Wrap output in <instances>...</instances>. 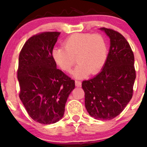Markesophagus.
<instances>
[{
	"instance_id": "34e87169",
	"label": "esophagus",
	"mask_w": 147,
	"mask_h": 147,
	"mask_svg": "<svg viewBox=\"0 0 147 147\" xmlns=\"http://www.w3.org/2000/svg\"><path fill=\"white\" fill-rule=\"evenodd\" d=\"M75 85H76V87H81V85H82V82H80V81H75Z\"/></svg>"
}]
</instances>
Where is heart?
Returning <instances> with one entry per match:
<instances>
[{
    "label": "heart",
    "instance_id": "b5f03b06",
    "mask_svg": "<svg viewBox=\"0 0 147 147\" xmlns=\"http://www.w3.org/2000/svg\"><path fill=\"white\" fill-rule=\"evenodd\" d=\"M65 48L55 47L52 56L63 70L69 72L76 61L78 66L72 72L75 78H82L100 72L107 57V46L100 34L75 33L64 41Z\"/></svg>",
    "mask_w": 147,
    "mask_h": 147
}]
</instances>
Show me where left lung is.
I'll use <instances>...</instances> for the list:
<instances>
[{"label": "left lung", "mask_w": 147, "mask_h": 147, "mask_svg": "<svg viewBox=\"0 0 147 147\" xmlns=\"http://www.w3.org/2000/svg\"><path fill=\"white\" fill-rule=\"evenodd\" d=\"M110 39V47L102 71L82 82L85 107L91 117L110 120L119 115L132 97L136 79L134 57L121 34L101 28Z\"/></svg>", "instance_id": "1"}]
</instances>
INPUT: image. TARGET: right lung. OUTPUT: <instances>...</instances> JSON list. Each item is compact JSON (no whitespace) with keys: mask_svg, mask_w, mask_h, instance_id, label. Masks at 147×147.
<instances>
[{"mask_svg":"<svg viewBox=\"0 0 147 147\" xmlns=\"http://www.w3.org/2000/svg\"><path fill=\"white\" fill-rule=\"evenodd\" d=\"M60 34L45 32L31 37L19 55L20 99L30 117L42 124L63 118L65 103L75 87L73 80L57 69L52 56Z\"/></svg>","mask_w":147,"mask_h":147,"instance_id":"add662e5","label":"right lung"}]
</instances>
